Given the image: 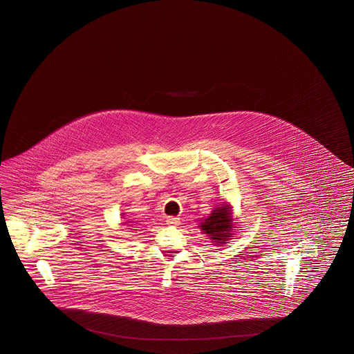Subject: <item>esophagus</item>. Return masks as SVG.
Listing matches in <instances>:
<instances>
[{
  "label": "esophagus",
  "instance_id": "34e87169",
  "mask_svg": "<svg viewBox=\"0 0 354 354\" xmlns=\"http://www.w3.org/2000/svg\"><path fill=\"white\" fill-rule=\"evenodd\" d=\"M166 225H180V219H179V218H175V216H167V218H166Z\"/></svg>",
  "mask_w": 354,
  "mask_h": 354
}]
</instances>
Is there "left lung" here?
<instances>
[{
	"label": "left lung",
	"mask_w": 354,
	"mask_h": 354,
	"mask_svg": "<svg viewBox=\"0 0 354 354\" xmlns=\"http://www.w3.org/2000/svg\"><path fill=\"white\" fill-rule=\"evenodd\" d=\"M232 214V205L230 203H223L219 206L216 205L212 214L205 219H200L201 223L198 228L201 230V234L207 236L213 245L223 247L228 240L232 239L234 230L237 228L235 225L237 222H235Z\"/></svg>",
	"instance_id": "1"
}]
</instances>
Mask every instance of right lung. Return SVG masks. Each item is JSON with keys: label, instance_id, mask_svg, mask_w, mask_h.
<instances>
[{"label": "right lung", "instance_id": "obj_1", "mask_svg": "<svg viewBox=\"0 0 354 354\" xmlns=\"http://www.w3.org/2000/svg\"><path fill=\"white\" fill-rule=\"evenodd\" d=\"M129 223H132V222H124V223H122V225H129Z\"/></svg>", "mask_w": 354, "mask_h": 354}]
</instances>
